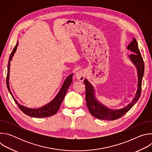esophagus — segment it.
Instances as JSON below:
<instances>
[{"instance_id": "34e87169", "label": "esophagus", "mask_w": 152, "mask_h": 152, "mask_svg": "<svg viewBox=\"0 0 152 152\" xmlns=\"http://www.w3.org/2000/svg\"><path fill=\"white\" fill-rule=\"evenodd\" d=\"M85 73L83 70H79L76 72V78L77 80L79 81H83L85 79Z\"/></svg>"}]
</instances>
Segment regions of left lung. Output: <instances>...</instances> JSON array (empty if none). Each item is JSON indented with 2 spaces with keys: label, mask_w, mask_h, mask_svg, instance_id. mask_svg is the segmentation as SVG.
<instances>
[{
  "label": "left lung",
  "mask_w": 152,
  "mask_h": 152,
  "mask_svg": "<svg viewBox=\"0 0 152 152\" xmlns=\"http://www.w3.org/2000/svg\"><path fill=\"white\" fill-rule=\"evenodd\" d=\"M127 49L132 51L133 53L129 55V58L135 65L138 70V90L135 97L132 102L127 106L119 110H112L100 103L94 97V90L91 83L86 80H84L85 85V100L90 114L94 117L100 120L112 121L120 118L127 113L138 100L141 92L142 80L144 72V64L142 57L138 49L137 40L134 38L133 41L127 46Z\"/></svg>",
  "instance_id": "1"
}]
</instances>
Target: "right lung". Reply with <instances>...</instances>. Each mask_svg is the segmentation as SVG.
Wrapping results in <instances>:
<instances>
[{"label": "right lung", "mask_w": 152, "mask_h": 152, "mask_svg": "<svg viewBox=\"0 0 152 152\" xmlns=\"http://www.w3.org/2000/svg\"><path fill=\"white\" fill-rule=\"evenodd\" d=\"M18 46V41L17 42V45L13 49L11 55L9 58V61L8 64V72H7V88L10 93L11 95L12 96L14 102L17 104L18 107L20 108V110L22 111L23 113L26 114L27 115H29L32 117H35V118H44V117H49L52 115H55L58 111L59 110L60 106L62 103V102L63 99L66 96V94L72 82V77L73 74L69 76L65 80L61 88L60 89L59 93L56 95V96L53 99V100H52L50 103L46 104L45 106H42L41 107L38 108V109H31V108H28L26 107H25L22 105L20 104L17 101L14 99L12 93L11 92L10 88V85H9V76H10V61L12 59V58L14 54V53L16 51L17 48Z\"/></svg>", "instance_id": "1"}]
</instances>
